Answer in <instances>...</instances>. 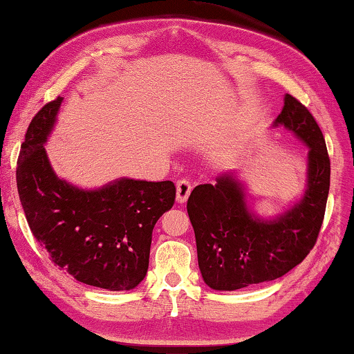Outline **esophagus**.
Listing matches in <instances>:
<instances>
[{
  "mask_svg": "<svg viewBox=\"0 0 354 354\" xmlns=\"http://www.w3.org/2000/svg\"><path fill=\"white\" fill-rule=\"evenodd\" d=\"M192 191V184L187 181V179H181V181H178L176 184V201L179 203H184L187 201L189 194Z\"/></svg>",
  "mask_w": 354,
  "mask_h": 354,
  "instance_id": "1",
  "label": "esophagus"
}]
</instances>
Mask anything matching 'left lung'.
Wrapping results in <instances>:
<instances>
[{
    "instance_id": "obj_1",
    "label": "left lung",
    "mask_w": 354,
    "mask_h": 354,
    "mask_svg": "<svg viewBox=\"0 0 354 354\" xmlns=\"http://www.w3.org/2000/svg\"><path fill=\"white\" fill-rule=\"evenodd\" d=\"M283 127L308 146L306 191L271 220L247 205L245 187L232 173L198 184L187 201L202 277L215 290H237L274 281L305 260L317 241L330 186V160L315 117L290 94L272 127Z\"/></svg>"
}]
</instances>
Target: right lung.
I'll list each match as a JSON object with an SVG mask.
<instances>
[{
  "mask_svg": "<svg viewBox=\"0 0 354 354\" xmlns=\"http://www.w3.org/2000/svg\"><path fill=\"white\" fill-rule=\"evenodd\" d=\"M61 104L41 107L21 146L16 179L27 223L54 265L77 281L131 290L146 277L153 226L175 203L176 187L122 178L86 191L57 178L44 144Z\"/></svg>",
  "mask_w": 354,
  "mask_h": 354,
  "instance_id": "1",
  "label": "right lung"
}]
</instances>
